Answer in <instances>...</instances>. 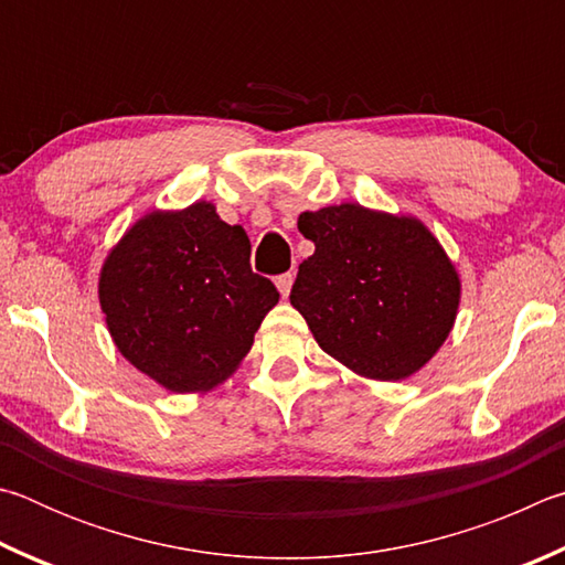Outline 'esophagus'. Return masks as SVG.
I'll list each match as a JSON object with an SVG mask.
<instances>
[{
  "label": "esophagus",
  "instance_id": "1",
  "mask_svg": "<svg viewBox=\"0 0 565 565\" xmlns=\"http://www.w3.org/2000/svg\"><path fill=\"white\" fill-rule=\"evenodd\" d=\"M292 280H295V275H292V273H282V275H277V277H275V285H277V290H280L282 298H288V295H290Z\"/></svg>",
  "mask_w": 565,
  "mask_h": 565
}]
</instances>
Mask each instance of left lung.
Here are the masks:
<instances>
[{
    "label": "left lung",
    "instance_id": "1",
    "mask_svg": "<svg viewBox=\"0 0 565 565\" xmlns=\"http://www.w3.org/2000/svg\"><path fill=\"white\" fill-rule=\"evenodd\" d=\"M315 253L300 263L290 302L320 348L362 377L419 372L449 338L461 282L417 217L328 205L298 217Z\"/></svg>",
    "mask_w": 565,
    "mask_h": 565
}]
</instances>
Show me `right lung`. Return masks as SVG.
Listing matches in <instances>:
<instances>
[{
  "mask_svg": "<svg viewBox=\"0 0 565 565\" xmlns=\"http://www.w3.org/2000/svg\"><path fill=\"white\" fill-rule=\"evenodd\" d=\"M280 292L250 270V241L215 205L153 211L128 227L98 277L118 352L168 392L231 377Z\"/></svg>",
  "mask_w": 565,
  "mask_h": 565,
  "instance_id": "add662e5",
  "label": "right lung"
}]
</instances>
